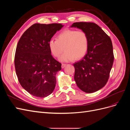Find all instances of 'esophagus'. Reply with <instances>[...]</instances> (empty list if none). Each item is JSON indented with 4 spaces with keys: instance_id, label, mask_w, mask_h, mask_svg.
Returning a JSON list of instances; mask_svg holds the SVG:
<instances>
[{
    "instance_id": "obj_1",
    "label": "esophagus",
    "mask_w": 130,
    "mask_h": 130,
    "mask_svg": "<svg viewBox=\"0 0 130 130\" xmlns=\"http://www.w3.org/2000/svg\"><path fill=\"white\" fill-rule=\"evenodd\" d=\"M66 64H64V63H62V68H64L66 66Z\"/></svg>"
}]
</instances>
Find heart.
Masks as SVG:
<instances>
[{"label": "heart", "mask_w": 130, "mask_h": 130, "mask_svg": "<svg viewBox=\"0 0 130 130\" xmlns=\"http://www.w3.org/2000/svg\"><path fill=\"white\" fill-rule=\"evenodd\" d=\"M89 39L87 34L82 30L66 29L59 34L56 40H51L48 47L51 54L58 57L65 50L59 60L62 62H69L74 59L79 60L87 52Z\"/></svg>", "instance_id": "b5f03b06"}]
</instances>
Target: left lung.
I'll list each match as a JSON object with an SVG mask.
<instances>
[{
    "mask_svg": "<svg viewBox=\"0 0 130 130\" xmlns=\"http://www.w3.org/2000/svg\"><path fill=\"white\" fill-rule=\"evenodd\" d=\"M77 27L87 34V53L81 60L74 63V80L77 87L87 93L98 91L107 83L112 69L114 55L111 38L95 23H74Z\"/></svg>",
    "mask_w": 130,
    "mask_h": 130,
    "instance_id": "1",
    "label": "left lung"
}]
</instances>
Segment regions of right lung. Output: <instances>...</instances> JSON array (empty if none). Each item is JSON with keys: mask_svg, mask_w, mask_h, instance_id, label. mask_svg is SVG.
Here are the masks:
<instances>
[{"mask_svg": "<svg viewBox=\"0 0 130 130\" xmlns=\"http://www.w3.org/2000/svg\"><path fill=\"white\" fill-rule=\"evenodd\" d=\"M63 25L36 23L19 39L15 50L14 66L22 87L33 96L45 98L55 87V75L61 63L51 55L48 42Z\"/></svg>", "mask_w": 130, "mask_h": 130, "instance_id": "obj_1", "label": "right lung"}]
</instances>
